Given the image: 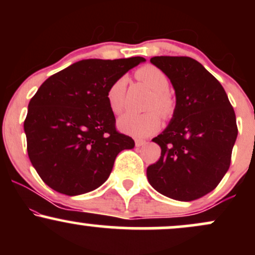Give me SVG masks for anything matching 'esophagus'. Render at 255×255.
Instances as JSON below:
<instances>
[{
  "mask_svg": "<svg viewBox=\"0 0 255 255\" xmlns=\"http://www.w3.org/2000/svg\"><path fill=\"white\" fill-rule=\"evenodd\" d=\"M145 144H146L145 140L135 139V146H136V147H140V146H142V145H145Z\"/></svg>",
  "mask_w": 255,
  "mask_h": 255,
  "instance_id": "obj_1",
  "label": "esophagus"
}]
</instances>
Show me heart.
<instances>
[{"label": "heart", "instance_id": "b5f03b06", "mask_svg": "<svg viewBox=\"0 0 255 255\" xmlns=\"http://www.w3.org/2000/svg\"><path fill=\"white\" fill-rule=\"evenodd\" d=\"M135 77L145 83L153 91L150 109H158L164 115H168L172 109V101L168 91L170 83L169 78L162 69L152 64L140 67L135 71ZM128 79L120 77L107 90V102L114 114H120L125 109L126 90ZM160 115L158 111H150L145 114L127 113L119 119V128L124 133L135 137H146L156 133L160 127Z\"/></svg>", "mask_w": 255, "mask_h": 255}]
</instances>
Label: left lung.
Returning <instances> with one entry per match:
<instances>
[{
    "label": "left lung",
    "mask_w": 255,
    "mask_h": 255,
    "mask_svg": "<svg viewBox=\"0 0 255 255\" xmlns=\"http://www.w3.org/2000/svg\"><path fill=\"white\" fill-rule=\"evenodd\" d=\"M151 62L170 79L176 107L168 127L152 139L162 152L147 168L148 182L168 198L195 200L213 191L229 169L235 111L221 83L194 58L154 56Z\"/></svg>",
    "instance_id": "obj_1"
}]
</instances>
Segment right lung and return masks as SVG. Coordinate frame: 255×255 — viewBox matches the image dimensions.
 <instances>
[{"mask_svg": "<svg viewBox=\"0 0 255 255\" xmlns=\"http://www.w3.org/2000/svg\"><path fill=\"white\" fill-rule=\"evenodd\" d=\"M144 57L73 63L40 85L24 122L27 153L40 178L66 195L102 186L134 140L116 129L107 90Z\"/></svg>", "mask_w": 255, "mask_h": 255, "instance_id": "obj_1", "label": "right lung"}]
</instances>
